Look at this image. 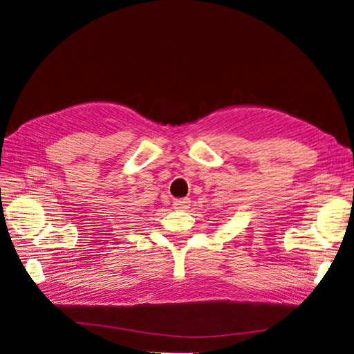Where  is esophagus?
I'll list each match as a JSON object with an SVG mask.
<instances>
[{"instance_id":"esophagus-1","label":"esophagus","mask_w":354,"mask_h":354,"mask_svg":"<svg viewBox=\"0 0 354 354\" xmlns=\"http://www.w3.org/2000/svg\"><path fill=\"white\" fill-rule=\"evenodd\" d=\"M173 205H174L176 209H186L190 205V201L187 198H185V199H174Z\"/></svg>"}]
</instances>
